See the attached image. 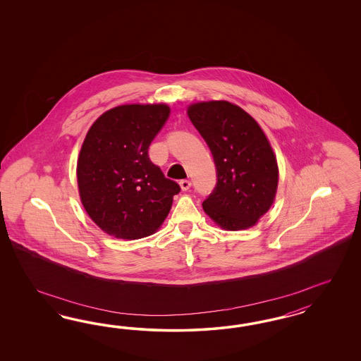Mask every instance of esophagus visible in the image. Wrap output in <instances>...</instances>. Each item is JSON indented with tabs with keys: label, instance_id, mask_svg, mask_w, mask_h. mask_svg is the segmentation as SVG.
Wrapping results in <instances>:
<instances>
[{
	"label": "esophagus",
	"instance_id": "esophagus-1",
	"mask_svg": "<svg viewBox=\"0 0 361 361\" xmlns=\"http://www.w3.org/2000/svg\"><path fill=\"white\" fill-rule=\"evenodd\" d=\"M190 185H192V183H190L189 180H181V181H180V186H181L183 190H188V189L190 188Z\"/></svg>",
	"mask_w": 361,
	"mask_h": 361
}]
</instances>
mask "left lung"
I'll use <instances>...</instances> for the list:
<instances>
[{
  "label": "left lung",
  "mask_w": 361,
  "mask_h": 361,
  "mask_svg": "<svg viewBox=\"0 0 361 361\" xmlns=\"http://www.w3.org/2000/svg\"><path fill=\"white\" fill-rule=\"evenodd\" d=\"M188 116L208 144L217 183L202 202L226 230L247 229L273 205L278 165L270 142L252 116L229 102L190 106Z\"/></svg>",
  "instance_id": "obj_1"
}]
</instances>
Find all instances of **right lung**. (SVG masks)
<instances>
[{"mask_svg":"<svg viewBox=\"0 0 361 361\" xmlns=\"http://www.w3.org/2000/svg\"><path fill=\"white\" fill-rule=\"evenodd\" d=\"M169 114L165 104L119 106L88 130L78 159L79 195L88 216L109 235H151L181 190L148 154Z\"/></svg>","mask_w":361,"mask_h":361,"instance_id":"add662e5","label":"right lung"}]
</instances>
